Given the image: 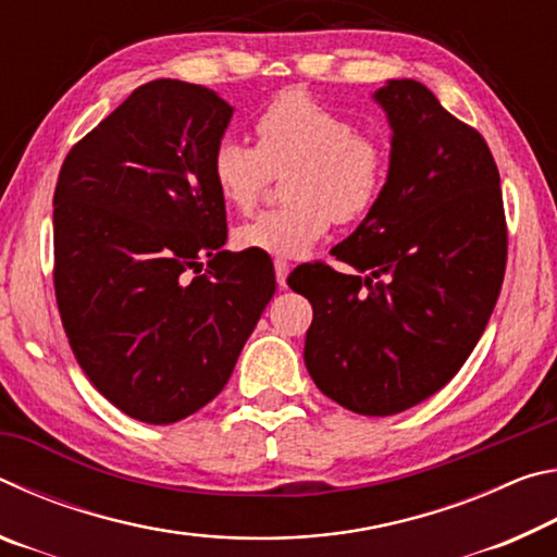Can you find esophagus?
<instances>
[{"label": "esophagus", "mask_w": 557, "mask_h": 557, "mask_svg": "<svg viewBox=\"0 0 557 557\" xmlns=\"http://www.w3.org/2000/svg\"><path fill=\"white\" fill-rule=\"evenodd\" d=\"M287 275H289V262L287 260H275V277H277V285L282 289L287 287Z\"/></svg>", "instance_id": "obj_1"}]
</instances>
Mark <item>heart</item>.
I'll list each match as a JSON object with an SVG mask.
<instances>
[{"label":"heart","mask_w":557,"mask_h":557,"mask_svg":"<svg viewBox=\"0 0 557 557\" xmlns=\"http://www.w3.org/2000/svg\"><path fill=\"white\" fill-rule=\"evenodd\" d=\"M256 145L223 137L211 154L215 194L235 211L256 209L275 174L285 176L282 209L243 223L235 245L270 258H299L329 233L332 221H363L388 182V147L351 117L301 88L272 96L252 120Z\"/></svg>","instance_id":"1"}]
</instances>
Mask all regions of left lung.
<instances>
[{
    "instance_id": "1",
    "label": "left lung",
    "mask_w": 557,
    "mask_h": 557,
    "mask_svg": "<svg viewBox=\"0 0 557 557\" xmlns=\"http://www.w3.org/2000/svg\"><path fill=\"white\" fill-rule=\"evenodd\" d=\"M388 112L391 172L338 262H307L305 342L317 388L358 414H395L445 388L484 334L502 292L508 231L502 178L479 132L418 81L375 92ZM289 282V280H287Z\"/></svg>"
}]
</instances>
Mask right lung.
<instances>
[{"label":"right lung","mask_w":557,"mask_h":557,"mask_svg":"<svg viewBox=\"0 0 557 557\" xmlns=\"http://www.w3.org/2000/svg\"><path fill=\"white\" fill-rule=\"evenodd\" d=\"M233 108L159 78L71 147L53 194V289L75 361L135 420L213 400L275 295V270L221 250L211 154Z\"/></svg>","instance_id":"right-lung-1"}]
</instances>
